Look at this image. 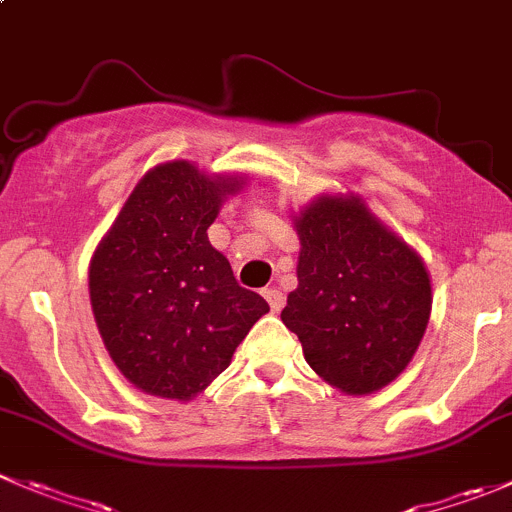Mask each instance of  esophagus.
<instances>
[{
  "label": "esophagus",
  "instance_id": "34e87169",
  "mask_svg": "<svg viewBox=\"0 0 512 512\" xmlns=\"http://www.w3.org/2000/svg\"><path fill=\"white\" fill-rule=\"evenodd\" d=\"M262 295H265V300L270 302L272 312H280L282 307H285V295H282L277 287H267V290H262Z\"/></svg>",
  "mask_w": 512,
  "mask_h": 512
}]
</instances>
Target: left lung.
<instances>
[{
	"label": "left lung",
	"mask_w": 512,
	"mask_h": 512,
	"mask_svg": "<svg viewBox=\"0 0 512 512\" xmlns=\"http://www.w3.org/2000/svg\"><path fill=\"white\" fill-rule=\"evenodd\" d=\"M297 290L282 322L305 360L345 395H370L408 367L433 290L425 262L357 195H322L295 217Z\"/></svg>",
	"instance_id": "8db88e82"
}]
</instances>
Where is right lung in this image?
I'll return each instance as SVG.
<instances>
[{
  "mask_svg": "<svg viewBox=\"0 0 512 512\" xmlns=\"http://www.w3.org/2000/svg\"><path fill=\"white\" fill-rule=\"evenodd\" d=\"M237 177L175 160L147 172L89 262V300L114 365L142 393L192 400L270 305L207 240Z\"/></svg>",
  "mask_w": 512,
  "mask_h": 512,
  "instance_id": "obj_1",
  "label": "right lung"
}]
</instances>
